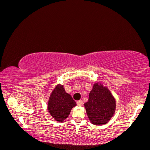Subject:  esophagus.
Wrapping results in <instances>:
<instances>
[{"label": "esophagus", "instance_id": "1", "mask_svg": "<svg viewBox=\"0 0 150 150\" xmlns=\"http://www.w3.org/2000/svg\"><path fill=\"white\" fill-rule=\"evenodd\" d=\"M77 105L79 106H82L83 105V102L82 101V100H79L77 101Z\"/></svg>", "mask_w": 150, "mask_h": 150}]
</instances>
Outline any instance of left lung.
Instances as JSON below:
<instances>
[{"instance_id":"8db88e82","label":"left lung","mask_w":150,"mask_h":150,"mask_svg":"<svg viewBox=\"0 0 150 150\" xmlns=\"http://www.w3.org/2000/svg\"><path fill=\"white\" fill-rule=\"evenodd\" d=\"M90 121L96 125L106 124L115 111L116 101L110 91L103 85L95 84L84 103Z\"/></svg>"}]
</instances>
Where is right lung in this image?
Masks as SVG:
<instances>
[{
    "instance_id": "add662e5",
    "label": "right lung",
    "mask_w": 150,
    "mask_h": 150,
    "mask_svg": "<svg viewBox=\"0 0 150 150\" xmlns=\"http://www.w3.org/2000/svg\"><path fill=\"white\" fill-rule=\"evenodd\" d=\"M76 106V101L65 91L63 86L58 85L50 96L48 110L54 119L61 122L69 116L71 109Z\"/></svg>"
}]
</instances>
